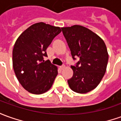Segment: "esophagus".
<instances>
[{
    "instance_id": "obj_1",
    "label": "esophagus",
    "mask_w": 121,
    "mask_h": 121,
    "mask_svg": "<svg viewBox=\"0 0 121 121\" xmlns=\"http://www.w3.org/2000/svg\"><path fill=\"white\" fill-rule=\"evenodd\" d=\"M65 65H63V66H60V69H65Z\"/></svg>"
}]
</instances>
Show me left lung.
<instances>
[{"mask_svg":"<svg viewBox=\"0 0 121 121\" xmlns=\"http://www.w3.org/2000/svg\"><path fill=\"white\" fill-rule=\"evenodd\" d=\"M61 29L73 58H79L76 66L71 67L73 75L68 84L75 92L87 93L99 85L106 71L108 53L106 44L99 35L83 26Z\"/></svg>","mask_w":121,"mask_h":121,"instance_id":"left-lung-1","label":"left lung"}]
</instances>
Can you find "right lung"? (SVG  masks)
<instances>
[{
    "mask_svg": "<svg viewBox=\"0 0 121 121\" xmlns=\"http://www.w3.org/2000/svg\"><path fill=\"white\" fill-rule=\"evenodd\" d=\"M61 32L59 27L43 22L30 26L18 37L13 50V67L19 82L30 93L48 91L58 74V68L43 60L46 49Z\"/></svg>",
    "mask_w": 121,
    "mask_h": 121,
    "instance_id": "obj_1",
    "label": "right lung"
}]
</instances>
